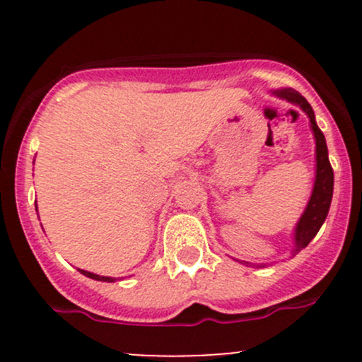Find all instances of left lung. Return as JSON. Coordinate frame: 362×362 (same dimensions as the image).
I'll return each mask as SVG.
<instances>
[{
	"label": "left lung",
	"instance_id": "8db88e82",
	"mask_svg": "<svg viewBox=\"0 0 362 362\" xmlns=\"http://www.w3.org/2000/svg\"><path fill=\"white\" fill-rule=\"evenodd\" d=\"M271 95L274 97L286 100L293 105L300 107V109L308 115L310 119V127L313 132L315 138V182H313V190L308 199V204H306L305 211H303L301 218L298 219L296 226L293 231V255H296L298 252L308 245L311 240L315 238L318 233V230L322 228V224L325 223L328 209H330L332 202V194H334V170L330 167V161H328V149H327V141L323 132L320 131L317 126V119H315V112L311 109V105L300 91L293 88H279V90H271ZM248 265V262H245ZM267 264H259L257 267H265Z\"/></svg>",
	"mask_w": 362,
	"mask_h": 362
}]
</instances>
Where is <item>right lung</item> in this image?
<instances>
[{"label":"right lung","mask_w":362,"mask_h":362,"mask_svg":"<svg viewBox=\"0 0 362 362\" xmlns=\"http://www.w3.org/2000/svg\"><path fill=\"white\" fill-rule=\"evenodd\" d=\"M83 276L90 277V279H95V281H102V282H115L117 279L115 277H107V276H98V274H93V272H88V271H83V269H78Z\"/></svg>","instance_id":"obj_1"}]
</instances>
